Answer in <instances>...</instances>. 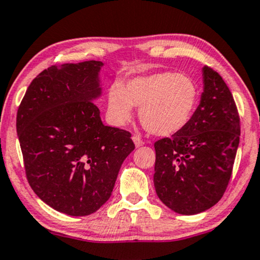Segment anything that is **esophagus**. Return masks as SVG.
<instances>
[{
  "label": "esophagus",
  "mask_w": 260,
  "mask_h": 260,
  "mask_svg": "<svg viewBox=\"0 0 260 260\" xmlns=\"http://www.w3.org/2000/svg\"><path fill=\"white\" fill-rule=\"evenodd\" d=\"M133 141H134V144H136V146L137 147H139V146H143L144 144H145V141H144L143 139H141V138H139L138 136H134L133 138Z\"/></svg>",
  "instance_id": "obj_1"
}]
</instances>
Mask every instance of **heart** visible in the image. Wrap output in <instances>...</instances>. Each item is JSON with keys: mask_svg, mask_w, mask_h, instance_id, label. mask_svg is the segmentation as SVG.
<instances>
[{"mask_svg": "<svg viewBox=\"0 0 260 260\" xmlns=\"http://www.w3.org/2000/svg\"><path fill=\"white\" fill-rule=\"evenodd\" d=\"M198 98V86L188 75L159 72L129 79L122 87L113 85L108 91L107 113L111 122L122 126L132 117V107L140 108V122L147 132L169 137L188 124Z\"/></svg>", "mask_w": 260, "mask_h": 260, "instance_id": "heart-1", "label": "heart"}]
</instances>
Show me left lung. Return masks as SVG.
<instances>
[{
    "mask_svg": "<svg viewBox=\"0 0 260 260\" xmlns=\"http://www.w3.org/2000/svg\"><path fill=\"white\" fill-rule=\"evenodd\" d=\"M204 92L188 124L154 143L158 198L180 215L212 208L224 194L240 141V116L221 75L204 66Z\"/></svg>",
    "mask_w": 260,
    "mask_h": 260,
    "instance_id": "1",
    "label": "left lung"
}]
</instances>
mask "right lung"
I'll return each instance as SVG.
<instances>
[{"instance_id": "1", "label": "right lung", "mask_w": 260, "mask_h": 260, "mask_svg": "<svg viewBox=\"0 0 260 260\" xmlns=\"http://www.w3.org/2000/svg\"><path fill=\"white\" fill-rule=\"evenodd\" d=\"M101 61L55 64L29 84L16 114L25 173L45 204L70 216L96 212L110 198L131 133L104 126Z\"/></svg>"}]
</instances>
